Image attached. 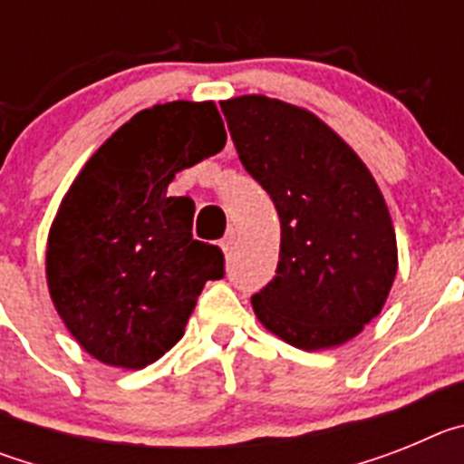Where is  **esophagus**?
I'll list each match as a JSON object with an SVG mask.
<instances>
[{"mask_svg":"<svg viewBox=\"0 0 464 464\" xmlns=\"http://www.w3.org/2000/svg\"><path fill=\"white\" fill-rule=\"evenodd\" d=\"M232 246H235V232H229V235H225L223 239H220V248H223L225 256L232 253Z\"/></svg>","mask_w":464,"mask_h":464,"instance_id":"esophagus-1","label":"esophagus"}]
</instances>
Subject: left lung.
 I'll return each mask as SVG.
<instances>
[{
	"label": "left lung",
	"instance_id": "obj_1",
	"mask_svg": "<svg viewBox=\"0 0 464 464\" xmlns=\"http://www.w3.org/2000/svg\"><path fill=\"white\" fill-rule=\"evenodd\" d=\"M220 109L241 165L281 218L276 276L251 297L257 321L304 351L342 346L381 314L397 274L374 176L311 111L265 94Z\"/></svg>",
	"mask_w": 464,
	"mask_h": 464
}]
</instances>
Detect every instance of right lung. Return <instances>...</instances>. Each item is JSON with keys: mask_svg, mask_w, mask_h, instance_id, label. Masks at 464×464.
<instances>
[{"mask_svg": "<svg viewBox=\"0 0 464 464\" xmlns=\"http://www.w3.org/2000/svg\"><path fill=\"white\" fill-rule=\"evenodd\" d=\"M225 141L213 102L155 104L111 134L64 195L48 232V290L100 362L143 370L162 358L204 283L223 278L218 246L192 239L195 202L167 186Z\"/></svg>", "mask_w": 464, "mask_h": 464, "instance_id": "right-lung-1", "label": "right lung"}]
</instances>
